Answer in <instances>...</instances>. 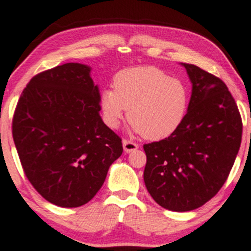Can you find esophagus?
I'll return each instance as SVG.
<instances>
[{
	"label": "esophagus",
	"mask_w": 251,
	"mask_h": 251,
	"mask_svg": "<svg viewBox=\"0 0 251 251\" xmlns=\"http://www.w3.org/2000/svg\"><path fill=\"white\" fill-rule=\"evenodd\" d=\"M123 146H124V151L125 152H132L134 151V150L138 149V145L133 142H131V140H127V139H124L123 140Z\"/></svg>",
	"instance_id": "1"
}]
</instances>
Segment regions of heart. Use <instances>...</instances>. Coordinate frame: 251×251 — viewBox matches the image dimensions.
Masks as SVG:
<instances>
[{
  "mask_svg": "<svg viewBox=\"0 0 251 251\" xmlns=\"http://www.w3.org/2000/svg\"><path fill=\"white\" fill-rule=\"evenodd\" d=\"M114 89H105L100 105L103 119L117 128L128 109V122L148 140L165 139L185 119L190 103L186 83L157 67L144 66L120 71Z\"/></svg>",
  "mask_w": 251,
  "mask_h": 251,
  "instance_id": "heart-1",
  "label": "heart"
}]
</instances>
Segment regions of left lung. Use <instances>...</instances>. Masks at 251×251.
Segmentation results:
<instances>
[{
    "label": "left lung",
    "mask_w": 251,
    "mask_h": 251,
    "mask_svg": "<svg viewBox=\"0 0 251 251\" xmlns=\"http://www.w3.org/2000/svg\"><path fill=\"white\" fill-rule=\"evenodd\" d=\"M192 82L185 119L175 133L144 144V181L152 198L171 211L205 204L229 177L242 140V118L220 77L181 63Z\"/></svg>",
    "instance_id": "8db88e82"
}]
</instances>
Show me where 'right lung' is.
Returning a JSON list of instances; mask_svg holds the SVG:
<instances>
[{
	"label": "right lung",
	"mask_w": 251,
	"mask_h": 251,
	"mask_svg": "<svg viewBox=\"0 0 251 251\" xmlns=\"http://www.w3.org/2000/svg\"><path fill=\"white\" fill-rule=\"evenodd\" d=\"M91 68L65 63L31 77L17 101L13 138L22 169L46 201L77 208L105 181L123 153L122 138L103 124Z\"/></svg>",
	"instance_id": "add662e5"
}]
</instances>
